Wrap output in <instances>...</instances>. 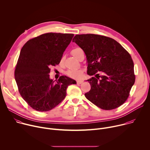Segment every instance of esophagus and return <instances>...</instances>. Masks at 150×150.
I'll return each instance as SVG.
<instances>
[{
    "label": "esophagus",
    "mask_w": 150,
    "mask_h": 150,
    "mask_svg": "<svg viewBox=\"0 0 150 150\" xmlns=\"http://www.w3.org/2000/svg\"><path fill=\"white\" fill-rule=\"evenodd\" d=\"M82 82H83V81H77V82H76L77 84H81Z\"/></svg>",
    "instance_id": "34e87169"
}]
</instances>
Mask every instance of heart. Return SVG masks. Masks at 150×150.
<instances>
[{"label":"heart","mask_w":150,"mask_h":150,"mask_svg":"<svg viewBox=\"0 0 150 150\" xmlns=\"http://www.w3.org/2000/svg\"><path fill=\"white\" fill-rule=\"evenodd\" d=\"M83 51L81 48L79 47H76L74 49L71 51V54L76 59H78L79 53ZM82 71L79 69H75V70H69L68 71L67 74L69 76L72 78H79L82 76Z\"/></svg>","instance_id":"obj_1"}]
</instances>
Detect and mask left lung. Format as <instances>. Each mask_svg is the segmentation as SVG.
Returning <instances> with one entry per match:
<instances>
[{"mask_svg":"<svg viewBox=\"0 0 150 150\" xmlns=\"http://www.w3.org/2000/svg\"><path fill=\"white\" fill-rule=\"evenodd\" d=\"M73 42L86 55L88 79L91 90L85 94L89 101L103 110H112L123 104L135 80L131 55L113 38L88 34L76 35ZM101 71L103 76L98 74Z\"/></svg>","mask_w":150,"mask_h":150,"instance_id":"obj_1","label":"left lung"}]
</instances>
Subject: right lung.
Wrapping results in <instances>:
<instances>
[{
	"label": "right lung",
	"mask_w": 150,
	"mask_h": 150,
	"mask_svg": "<svg viewBox=\"0 0 150 150\" xmlns=\"http://www.w3.org/2000/svg\"><path fill=\"white\" fill-rule=\"evenodd\" d=\"M74 35L43 34L28 40L21 50L15 79L21 97L33 109H53L65 98L69 85L76 83L67 76L53 81L49 75L50 68L59 64Z\"/></svg>",
	"instance_id": "right-lung-1"
}]
</instances>
